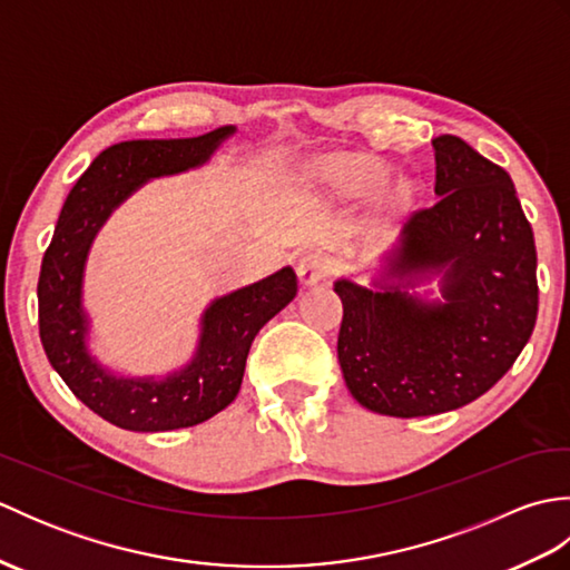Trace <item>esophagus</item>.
Segmentation results:
<instances>
[{
    "instance_id": "esophagus-1",
    "label": "esophagus",
    "mask_w": 570,
    "mask_h": 570,
    "mask_svg": "<svg viewBox=\"0 0 570 570\" xmlns=\"http://www.w3.org/2000/svg\"><path fill=\"white\" fill-rule=\"evenodd\" d=\"M328 272H331V262L325 259L321 252H308L296 264L301 286H316L325 276H328Z\"/></svg>"
}]
</instances>
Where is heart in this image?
<instances>
[{
  "instance_id": "b5f03b06",
  "label": "heart",
  "mask_w": 570,
  "mask_h": 570,
  "mask_svg": "<svg viewBox=\"0 0 570 570\" xmlns=\"http://www.w3.org/2000/svg\"><path fill=\"white\" fill-rule=\"evenodd\" d=\"M333 178L350 196H362L380 188L386 180V166L374 159H341L331 166ZM404 193V190H402Z\"/></svg>"
}]
</instances>
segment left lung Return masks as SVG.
<instances>
[{
  "label": "left lung",
  "mask_w": 570,
  "mask_h": 570,
  "mask_svg": "<svg viewBox=\"0 0 570 570\" xmlns=\"http://www.w3.org/2000/svg\"><path fill=\"white\" fill-rule=\"evenodd\" d=\"M433 151L439 203L411 215L370 286L333 284L347 390L396 419L475 402L514 365L539 311L534 233L510 174L451 135Z\"/></svg>",
  "instance_id": "left-lung-1"
}]
</instances>
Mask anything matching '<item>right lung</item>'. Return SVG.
I'll return each mask as SVG.
<instances>
[{
	"label": "right lung",
	"instance_id": "right-lung-1",
	"mask_svg": "<svg viewBox=\"0 0 570 570\" xmlns=\"http://www.w3.org/2000/svg\"><path fill=\"white\" fill-rule=\"evenodd\" d=\"M237 131L235 125L186 139H131L90 164L60 210L39 276V333L51 367L80 402L119 429H188L227 409L245 377L254 335L292 304V266L213 298L200 316L190 360L166 374H122L90 350L92 321L82 304L85 264L95 237L129 196L154 178L200 168Z\"/></svg>",
	"mask_w": 570,
	"mask_h": 570
}]
</instances>
